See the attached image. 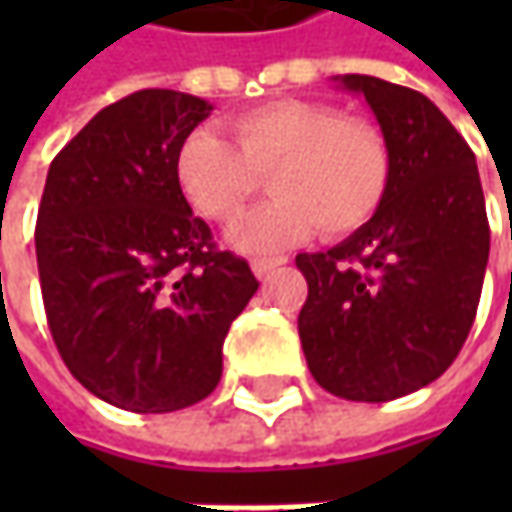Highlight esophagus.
Returning <instances> with one entry per match:
<instances>
[{"label":"esophagus","instance_id":"1","mask_svg":"<svg viewBox=\"0 0 512 512\" xmlns=\"http://www.w3.org/2000/svg\"><path fill=\"white\" fill-rule=\"evenodd\" d=\"M285 262H287L285 256H276V259H253V262H250V267H253V273H256L259 279H267V276H270L276 267L285 265Z\"/></svg>","mask_w":512,"mask_h":512}]
</instances>
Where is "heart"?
<instances>
[{
	"mask_svg": "<svg viewBox=\"0 0 512 512\" xmlns=\"http://www.w3.org/2000/svg\"><path fill=\"white\" fill-rule=\"evenodd\" d=\"M236 148L213 130L187 136L176 176L205 219L233 222L270 185L279 193L230 230L245 250H279L305 239L347 236L373 219L390 185L384 133L330 102L282 99L230 119Z\"/></svg>",
	"mask_w": 512,
	"mask_h": 512,
	"instance_id": "heart-1",
	"label": "heart"
}]
</instances>
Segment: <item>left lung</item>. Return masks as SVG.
<instances>
[{"label":"left lung","mask_w":512,"mask_h":512,"mask_svg":"<svg viewBox=\"0 0 512 512\" xmlns=\"http://www.w3.org/2000/svg\"><path fill=\"white\" fill-rule=\"evenodd\" d=\"M362 93L387 148L390 185L373 219L325 253H299V336L327 393L390 402L436 382L459 356L482 296L490 227L476 156L419 90L376 76Z\"/></svg>","instance_id":"obj_1"}]
</instances>
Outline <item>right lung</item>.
<instances>
[{
  "mask_svg": "<svg viewBox=\"0 0 512 512\" xmlns=\"http://www.w3.org/2000/svg\"><path fill=\"white\" fill-rule=\"evenodd\" d=\"M210 110L179 90H136L50 162L36 219L50 336L70 373L122 410L210 396L227 330L259 287L179 187V150Z\"/></svg>",
  "mask_w": 512,
  "mask_h": 512,
  "instance_id": "right-lung-1",
  "label": "right lung"
}]
</instances>
